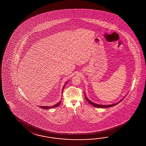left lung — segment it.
I'll list each match as a JSON object with an SVG mask.
<instances>
[{
  "label": "left lung",
  "instance_id": "1",
  "mask_svg": "<svg viewBox=\"0 0 146 146\" xmlns=\"http://www.w3.org/2000/svg\"><path fill=\"white\" fill-rule=\"evenodd\" d=\"M84 97H85V99H86L87 101L88 102L90 103V104H91L92 106H95V107H97V108H109V107H112V106H116V105H117L118 103L120 102H121V101L123 100H121V101H119V102H118L116 103H115V104H111V105H100V104H96V103H93L92 102H91V101H90L88 99V98H87V97L86 96H84Z\"/></svg>",
  "mask_w": 146,
  "mask_h": 146
}]
</instances>
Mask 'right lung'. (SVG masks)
Masks as SVG:
<instances>
[{"label": "right lung", "mask_w": 146, "mask_h": 146, "mask_svg": "<svg viewBox=\"0 0 146 146\" xmlns=\"http://www.w3.org/2000/svg\"><path fill=\"white\" fill-rule=\"evenodd\" d=\"M67 84V83H66ZM65 84L64 85V86L63 87V89H62V91H63V90H64V87H65V86L66 85ZM60 103H61V101H60L58 103H57V104H56V105H54V106H39L40 108H42V109H52V108H56V107H58V106H59V104H60Z\"/></svg>", "instance_id": "1"}]
</instances>
